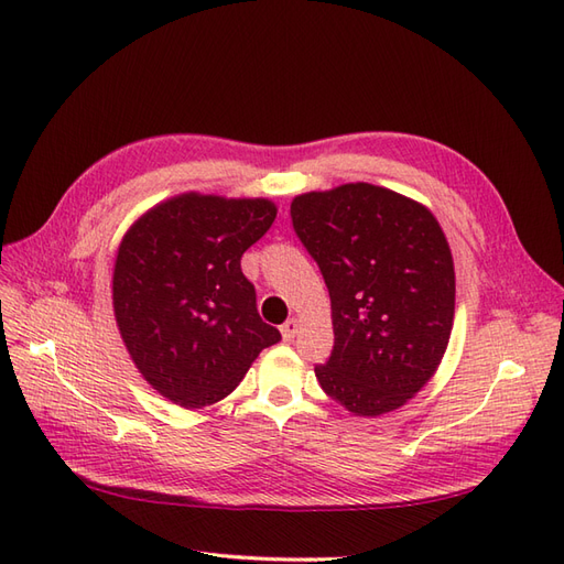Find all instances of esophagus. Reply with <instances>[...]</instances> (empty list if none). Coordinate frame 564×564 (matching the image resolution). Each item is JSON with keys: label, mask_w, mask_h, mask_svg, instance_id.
Listing matches in <instances>:
<instances>
[{"label": "esophagus", "mask_w": 564, "mask_h": 564, "mask_svg": "<svg viewBox=\"0 0 564 564\" xmlns=\"http://www.w3.org/2000/svg\"><path fill=\"white\" fill-rule=\"evenodd\" d=\"M299 319L296 317H292V319H286L282 327H280V332H282V336H284V340H292L296 334H299Z\"/></svg>", "instance_id": "1"}]
</instances>
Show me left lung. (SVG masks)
Masks as SVG:
<instances>
[{"instance_id":"1","label":"left lung","mask_w":564,"mask_h":564,"mask_svg":"<svg viewBox=\"0 0 564 564\" xmlns=\"http://www.w3.org/2000/svg\"><path fill=\"white\" fill-rule=\"evenodd\" d=\"M292 224L332 299L322 390L357 416L402 406L435 373L454 322V261L435 216L386 187L346 183L299 195Z\"/></svg>"}]
</instances>
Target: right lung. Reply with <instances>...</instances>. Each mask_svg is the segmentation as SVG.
Listing matches in <instances>:
<instances>
[{"mask_svg": "<svg viewBox=\"0 0 564 564\" xmlns=\"http://www.w3.org/2000/svg\"><path fill=\"white\" fill-rule=\"evenodd\" d=\"M268 199L187 193L124 235L112 275L119 334L143 379L176 404L207 406L240 386L282 334L256 311L242 253L275 220Z\"/></svg>", "mask_w": 564, "mask_h": 564, "instance_id": "1", "label": "right lung"}]
</instances>
